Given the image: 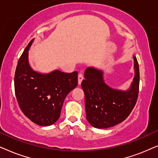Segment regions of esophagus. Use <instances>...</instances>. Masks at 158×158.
<instances>
[{"mask_svg": "<svg viewBox=\"0 0 158 158\" xmlns=\"http://www.w3.org/2000/svg\"><path fill=\"white\" fill-rule=\"evenodd\" d=\"M84 79V76L81 73H79V76H78V84L79 85H81V81Z\"/></svg>", "mask_w": 158, "mask_h": 158, "instance_id": "obj_1", "label": "esophagus"}]
</instances>
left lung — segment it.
<instances>
[{"instance_id": "8db88e82", "label": "left lung", "mask_w": 158, "mask_h": 158, "mask_svg": "<svg viewBox=\"0 0 158 158\" xmlns=\"http://www.w3.org/2000/svg\"><path fill=\"white\" fill-rule=\"evenodd\" d=\"M134 77L127 90L113 89L104 80L102 70L88 67L81 87L85 96L87 120L97 129L112 127L123 121L135 106L139 94V69L134 56Z\"/></svg>"}]
</instances>
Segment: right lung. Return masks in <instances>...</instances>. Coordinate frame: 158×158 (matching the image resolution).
<instances>
[{"label":"right lung","instance_id":"1","mask_svg":"<svg viewBox=\"0 0 158 158\" xmlns=\"http://www.w3.org/2000/svg\"><path fill=\"white\" fill-rule=\"evenodd\" d=\"M29 42L18 61L14 88L23 113L37 125L47 127L59 118L64 101L78 85V72L54 70L48 73L35 71L29 62Z\"/></svg>","mask_w":158,"mask_h":158}]
</instances>
